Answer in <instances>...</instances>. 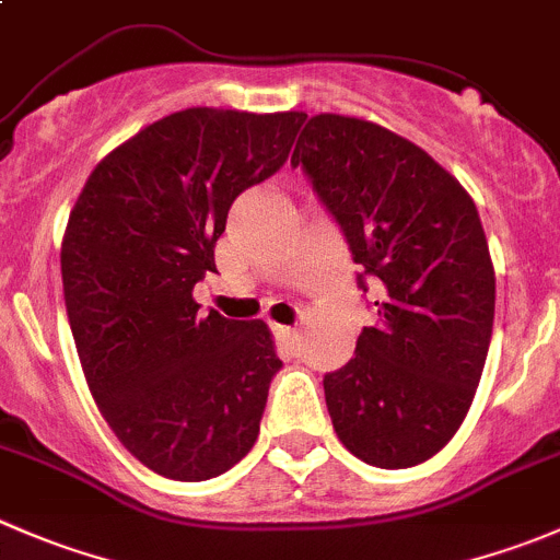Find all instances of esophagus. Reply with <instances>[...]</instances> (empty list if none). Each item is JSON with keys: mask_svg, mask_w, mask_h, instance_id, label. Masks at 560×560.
Masks as SVG:
<instances>
[{"mask_svg": "<svg viewBox=\"0 0 560 560\" xmlns=\"http://www.w3.org/2000/svg\"><path fill=\"white\" fill-rule=\"evenodd\" d=\"M273 334H276V339L287 347V350H292V352L301 350V336H298L295 328H287V325H273Z\"/></svg>", "mask_w": 560, "mask_h": 560, "instance_id": "1", "label": "esophagus"}]
</instances>
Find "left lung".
<instances>
[{
    "label": "left lung",
    "mask_w": 560,
    "mask_h": 560,
    "mask_svg": "<svg viewBox=\"0 0 560 560\" xmlns=\"http://www.w3.org/2000/svg\"><path fill=\"white\" fill-rule=\"evenodd\" d=\"M339 224L377 323L323 377L330 421L374 468L435 457L468 416L495 319L479 210L438 161L369 119L317 114L292 153Z\"/></svg>",
    "instance_id": "left-lung-1"
}]
</instances>
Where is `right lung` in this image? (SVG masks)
<instances>
[{
  "mask_svg": "<svg viewBox=\"0 0 560 560\" xmlns=\"http://www.w3.org/2000/svg\"><path fill=\"white\" fill-rule=\"evenodd\" d=\"M306 114L186 108L119 144L70 210L62 287L97 410L142 465L221 476L252 452L281 369L262 319L199 314L232 202L290 159Z\"/></svg>",
  "mask_w": 560,
  "mask_h": 560,
  "instance_id": "add662e5",
  "label": "right lung"
}]
</instances>
